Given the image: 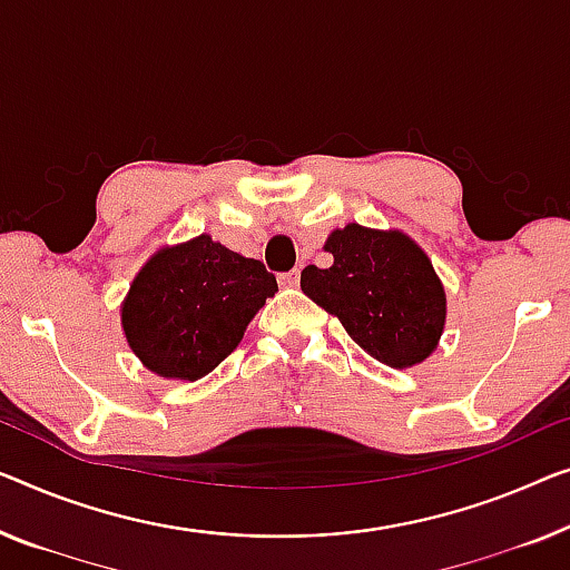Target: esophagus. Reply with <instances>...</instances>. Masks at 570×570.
I'll return each instance as SVG.
<instances>
[{"label": "esophagus", "mask_w": 570, "mask_h": 570, "mask_svg": "<svg viewBox=\"0 0 570 570\" xmlns=\"http://www.w3.org/2000/svg\"><path fill=\"white\" fill-rule=\"evenodd\" d=\"M299 276H302V268H294V271H288V274H282V276H278V284L286 286V288L299 286Z\"/></svg>", "instance_id": "esophagus-1"}]
</instances>
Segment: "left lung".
Masks as SVG:
<instances>
[{"label": "left lung", "instance_id": "8db88e82", "mask_svg": "<svg viewBox=\"0 0 570 570\" xmlns=\"http://www.w3.org/2000/svg\"><path fill=\"white\" fill-rule=\"evenodd\" d=\"M327 268L302 271V292L335 314L345 333L392 368L422 363L445 325V292L410 237L347 225L327 237Z\"/></svg>", "mask_w": 570, "mask_h": 570}]
</instances>
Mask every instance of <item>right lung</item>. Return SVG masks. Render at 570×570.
<instances>
[{
	"label": "right lung",
	"mask_w": 570,
	"mask_h": 570,
	"mask_svg": "<svg viewBox=\"0 0 570 570\" xmlns=\"http://www.w3.org/2000/svg\"><path fill=\"white\" fill-rule=\"evenodd\" d=\"M276 292L261 261L199 235L158 250L135 276L122 304L125 337L153 373L197 381L235 351Z\"/></svg>",
	"instance_id": "right-lung-1"
}]
</instances>
